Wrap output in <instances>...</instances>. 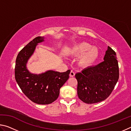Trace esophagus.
<instances>
[{
	"mask_svg": "<svg viewBox=\"0 0 131 131\" xmlns=\"http://www.w3.org/2000/svg\"><path fill=\"white\" fill-rule=\"evenodd\" d=\"M69 76H70V77H74L75 76V73L73 71H71Z\"/></svg>",
	"mask_w": 131,
	"mask_h": 131,
	"instance_id": "1",
	"label": "esophagus"
}]
</instances>
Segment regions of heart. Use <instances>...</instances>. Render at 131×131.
Masks as SVG:
<instances>
[{
	"mask_svg": "<svg viewBox=\"0 0 131 131\" xmlns=\"http://www.w3.org/2000/svg\"><path fill=\"white\" fill-rule=\"evenodd\" d=\"M70 54L76 57H80L78 64L84 68H88L96 63L99 57V51L96 47H92L87 42H80L70 48Z\"/></svg>",
	"mask_w": 131,
	"mask_h": 131,
	"instance_id": "obj_1",
	"label": "heart"
}]
</instances>
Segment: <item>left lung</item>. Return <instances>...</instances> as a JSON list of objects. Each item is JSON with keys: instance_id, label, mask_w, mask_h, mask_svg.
<instances>
[{"instance_id": "1", "label": "left lung", "mask_w": 131, "mask_h": 131, "mask_svg": "<svg viewBox=\"0 0 131 131\" xmlns=\"http://www.w3.org/2000/svg\"><path fill=\"white\" fill-rule=\"evenodd\" d=\"M104 61L95 66L85 68L75 75L78 82L77 95L84 103L100 102L113 90L119 78L116 54L108 46Z\"/></svg>"}]
</instances>
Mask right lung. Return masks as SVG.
I'll use <instances>...</instances> for the list:
<instances>
[{
	"instance_id": "1",
	"label": "right lung",
	"mask_w": 131,
	"mask_h": 131,
	"mask_svg": "<svg viewBox=\"0 0 131 131\" xmlns=\"http://www.w3.org/2000/svg\"><path fill=\"white\" fill-rule=\"evenodd\" d=\"M44 36H38L29 42L17 55L15 77L22 91L30 100L39 105H48L58 97L59 90L69 77L70 70L60 73L48 70L40 74L30 73L27 68L29 59Z\"/></svg>"
}]
</instances>
